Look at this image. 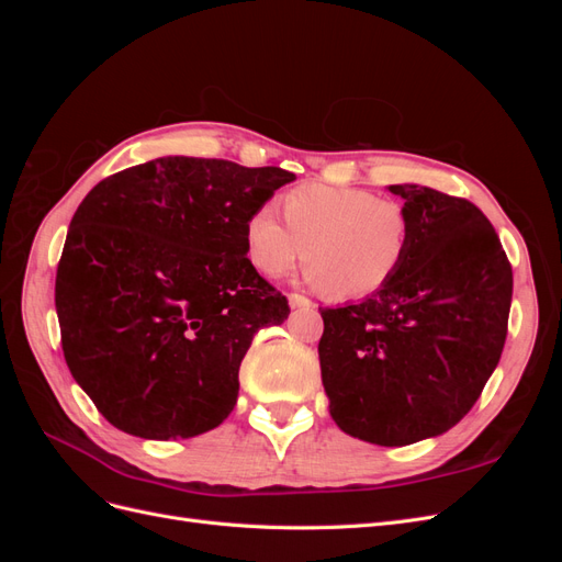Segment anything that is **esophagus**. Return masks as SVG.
Segmentation results:
<instances>
[{"label": "esophagus", "instance_id": "obj_1", "mask_svg": "<svg viewBox=\"0 0 562 562\" xmlns=\"http://www.w3.org/2000/svg\"><path fill=\"white\" fill-rule=\"evenodd\" d=\"M288 304H291L293 310H314V307H316V304H314L310 297L297 295V293H291V295H288Z\"/></svg>", "mask_w": 562, "mask_h": 562}]
</instances>
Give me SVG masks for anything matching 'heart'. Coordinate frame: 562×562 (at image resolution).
<instances>
[{
    "instance_id": "obj_1",
    "label": "heart",
    "mask_w": 562,
    "mask_h": 562,
    "mask_svg": "<svg viewBox=\"0 0 562 562\" xmlns=\"http://www.w3.org/2000/svg\"><path fill=\"white\" fill-rule=\"evenodd\" d=\"M285 225L269 206L246 220V252L265 277L307 260L304 281L335 300L375 295L411 248V217L398 201L359 187L302 184L281 199Z\"/></svg>"
}]
</instances>
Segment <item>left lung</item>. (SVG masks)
Listing matches in <instances>:
<instances>
[{"label":"left lung","mask_w":562,"mask_h":562,"mask_svg":"<svg viewBox=\"0 0 562 562\" xmlns=\"http://www.w3.org/2000/svg\"><path fill=\"white\" fill-rule=\"evenodd\" d=\"M413 239L396 277L359 304L321 310L330 417L366 443L398 448L452 429L495 372L514 271L467 199L391 184Z\"/></svg>","instance_id":"1"}]
</instances>
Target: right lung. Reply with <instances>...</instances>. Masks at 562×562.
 <instances>
[{"label": "right lung", "instance_id": "1", "mask_svg": "<svg viewBox=\"0 0 562 562\" xmlns=\"http://www.w3.org/2000/svg\"><path fill=\"white\" fill-rule=\"evenodd\" d=\"M295 176L161 157L98 182L56 274L67 368L112 427L149 440L223 424L255 333L288 300L246 258V220Z\"/></svg>", "mask_w": 562, "mask_h": 562}]
</instances>
